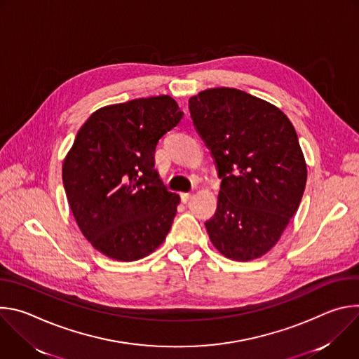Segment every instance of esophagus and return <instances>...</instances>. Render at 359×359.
Returning a JSON list of instances; mask_svg holds the SVG:
<instances>
[{"label":"esophagus","instance_id":"34e87169","mask_svg":"<svg viewBox=\"0 0 359 359\" xmlns=\"http://www.w3.org/2000/svg\"><path fill=\"white\" fill-rule=\"evenodd\" d=\"M191 197H193L191 193H182V200H183V203H187Z\"/></svg>","mask_w":359,"mask_h":359}]
</instances>
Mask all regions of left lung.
<instances>
[{
  "label": "left lung",
  "mask_w": 359,
  "mask_h": 359,
  "mask_svg": "<svg viewBox=\"0 0 359 359\" xmlns=\"http://www.w3.org/2000/svg\"><path fill=\"white\" fill-rule=\"evenodd\" d=\"M189 111L222 179L217 210L204 223L209 238L230 260L259 259L280 240L305 189L295 129L281 109L236 88L201 90Z\"/></svg>",
  "instance_id": "8db88e82"
}]
</instances>
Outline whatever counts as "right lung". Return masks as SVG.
Segmentation results:
<instances>
[{"label":"right lung","mask_w":359,"mask_h":359,"mask_svg":"<svg viewBox=\"0 0 359 359\" xmlns=\"http://www.w3.org/2000/svg\"><path fill=\"white\" fill-rule=\"evenodd\" d=\"M183 112L169 95L95 111L78 130L62 165L75 222L99 252L136 262L170 231L180 197L155 169V150Z\"/></svg>","instance_id":"add662e5"}]
</instances>
